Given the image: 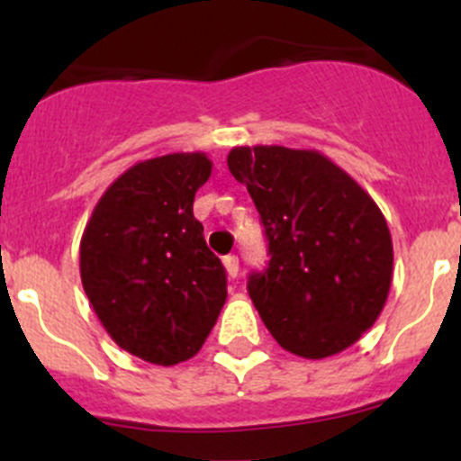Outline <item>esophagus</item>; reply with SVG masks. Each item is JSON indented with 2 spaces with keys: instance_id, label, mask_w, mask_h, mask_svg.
<instances>
[{
  "instance_id": "esophagus-1",
  "label": "esophagus",
  "mask_w": 461,
  "mask_h": 461,
  "mask_svg": "<svg viewBox=\"0 0 461 461\" xmlns=\"http://www.w3.org/2000/svg\"><path fill=\"white\" fill-rule=\"evenodd\" d=\"M223 267H226V275L230 276V279H235V276H238V272H240L238 256H226V258H223Z\"/></svg>"
}]
</instances>
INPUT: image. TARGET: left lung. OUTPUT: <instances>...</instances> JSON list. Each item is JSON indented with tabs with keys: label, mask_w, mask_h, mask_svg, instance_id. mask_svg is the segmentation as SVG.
I'll list each match as a JSON object with an SVG mask.
<instances>
[{
	"label": "left lung",
	"mask_w": 461,
	"mask_h": 461,
	"mask_svg": "<svg viewBox=\"0 0 461 461\" xmlns=\"http://www.w3.org/2000/svg\"><path fill=\"white\" fill-rule=\"evenodd\" d=\"M228 170L266 228L270 263L247 288L272 337L309 360L356 344L393 281V238L372 195L316 149L233 148Z\"/></svg>",
	"instance_id": "left-lung-1"
}]
</instances>
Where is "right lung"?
I'll use <instances>...</instances> for the list:
<instances>
[{
	"instance_id": "1",
	"label": "right lung",
	"mask_w": 461,
	"mask_h": 461,
	"mask_svg": "<svg viewBox=\"0 0 461 461\" xmlns=\"http://www.w3.org/2000/svg\"><path fill=\"white\" fill-rule=\"evenodd\" d=\"M203 152L138 161L105 189L80 240L89 304L126 353L170 367L201 351L226 303V270L194 217Z\"/></svg>"
}]
</instances>
